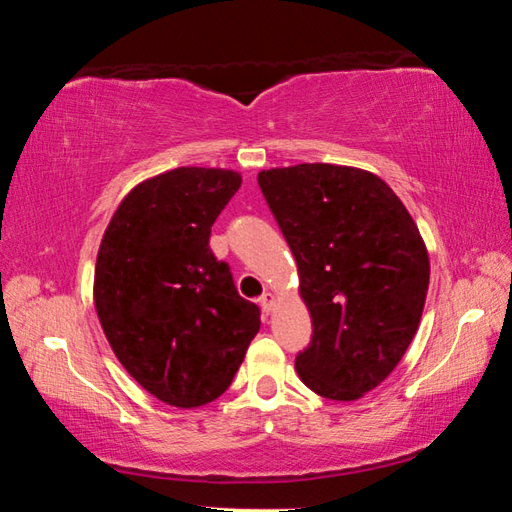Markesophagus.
Wrapping results in <instances>:
<instances>
[{"label":"esophagus","mask_w":512,"mask_h":512,"mask_svg":"<svg viewBox=\"0 0 512 512\" xmlns=\"http://www.w3.org/2000/svg\"><path fill=\"white\" fill-rule=\"evenodd\" d=\"M273 305H275V296H273V293H264V296L259 298V307H262L264 314H271Z\"/></svg>","instance_id":"esophagus-1"}]
</instances>
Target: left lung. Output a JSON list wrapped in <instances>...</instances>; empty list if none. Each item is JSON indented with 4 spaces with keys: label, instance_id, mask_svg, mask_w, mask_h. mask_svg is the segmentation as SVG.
Listing matches in <instances>:
<instances>
[{
    "label": "left lung",
    "instance_id": "obj_1",
    "mask_svg": "<svg viewBox=\"0 0 512 512\" xmlns=\"http://www.w3.org/2000/svg\"><path fill=\"white\" fill-rule=\"evenodd\" d=\"M257 183L296 257L314 325L298 377L327 400H359L418 332L429 291L418 225L384 180L357 167L305 162L259 171Z\"/></svg>",
    "mask_w": 512,
    "mask_h": 512
}]
</instances>
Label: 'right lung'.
Returning <instances> with one entry per match:
<instances>
[{
    "instance_id": "add662e5",
    "label": "right lung",
    "mask_w": 512,
    "mask_h": 512,
    "mask_svg": "<svg viewBox=\"0 0 512 512\" xmlns=\"http://www.w3.org/2000/svg\"><path fill=\"white\" fill-rule=\"evenodd\" d=\"M239 187L230 169L164 171L124 196L99 246L103 334L128 375L178 409L228 391L262 325L210 250L216 216Z\"/></svg>"
}]
</instances>
